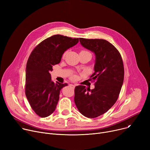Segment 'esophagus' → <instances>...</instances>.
Segmentation results:
<instances>
[{
	"instance_id": "34e87169",
	"label": "esophagus",
	"mask_w": 150,
	"mask_h": 150,
	"mask_svg": "<svg viewBox=\"0 0 150 150\" xmlns=\"http://www.w3.org/2000/svg\"><path fill=\"white\" fill-rule=\"evenodd\" d=\"M69 85L70 86H71V87L73 88H74V87H75V85H73V84H69Z\"/></svg>"
}]
</instances>
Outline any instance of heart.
I'll use <instances>...</instances> for the list:
<instances>
[{
	"label": "heart",
	"instance_id": "obj_1",
	"mask_svg": "<svg viewBox=\"0 0 150 150\" xmlns=\"http://www.w3.org/2000/svg\"><path fill=\"white\" fill-rule=\"evenodd\" d=\"M88 52V51H87ZM77 76L75 74H73L71 76V79H75L76 78Z\"/></svg>",
	"mask_w": 150,
	"mask_h": 150
}]
</instances>
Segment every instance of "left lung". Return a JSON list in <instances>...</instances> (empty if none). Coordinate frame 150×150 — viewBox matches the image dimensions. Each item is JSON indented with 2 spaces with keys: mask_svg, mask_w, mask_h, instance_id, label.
<instances>
[{
  "mask_svg": "<svg viewBox=\"0 0 150 150\" xmlns=\"http://www.w3.org/2000/svg\"><path fill=\"white\" fill-rule=\"evenodd\" d=\"M79 40L96 55L95 72L90 77L95 87L90 90L83 85L76 86L74 102L82 115L95 118L106 112L117 101L124 82V63L117 49L106 40L80 38Z\"/></svg>",
  "mask_w": 150,
  "mask_h": 150,
  "instance_id": "left-lung-1",
  "label": "left lung"
}]
</instances>
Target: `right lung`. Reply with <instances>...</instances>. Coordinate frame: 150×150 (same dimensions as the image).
Listing matches in <instances>:
<instances>
[{"label":"right lung","mask_w":150,"mask_h":150,"mask_svg":"<svg viewBox=\"0 0 150 150\" xmlns=\"http://www.w3.org/2000/svg\"><path fill=\"white\" fill-rule=\"evenodd\" d=\"M78 42V38L54 35L39 43L30 55L26 67L25 95L33 110L40 117L54 111L60 91L67 85L51 81L50 72L60 63L64 52Z\"/></svg>","instance_id":"right-lung-1"}]
</instances>
